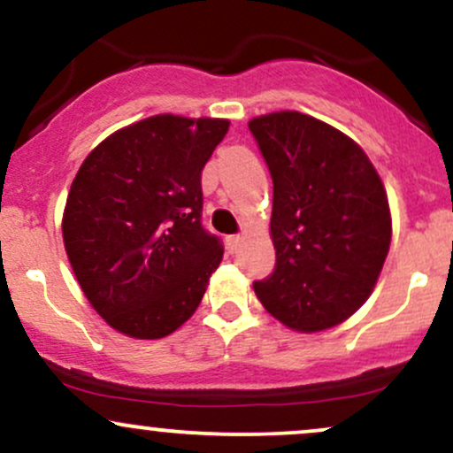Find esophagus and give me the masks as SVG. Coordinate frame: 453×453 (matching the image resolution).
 Instances as JSON below:
<instances>
[{
  "mask_svg": "<svg viewBox=\"0 0 453 453\" xmlns=\"http://www.w3.org/2000/svg\"><path fill=\"white\" fill-rule=\"evenodd\" d=\"M226 242H227V249H230V251L234 253L238 247H241L242 236H241V234H234V236H227V238H226Z\"/></svg>",
  "mask_w": 453,
  "mask_h": 453,
  "instance_id": "1",
  "label": "esophagus"
}]
</instances>
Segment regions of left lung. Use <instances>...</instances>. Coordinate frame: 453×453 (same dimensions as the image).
Masks as SVG:
<instances>
[{
  "label": "left lung",
  "instance_id": "obj_1",
  "mask_svg": "<svg viewBox=\"0 0 453 453\" xmlns=\"http://www.w3.org/2000/svg\"><path fill=\"white\" fill-rule=\"evenodd\" d=\"M273 176L277 264L253 289L270 315L298 332L341 324L366 303L392 241L388 196L349 136L309 114L249 121Z\"/></svg>",
  "mask_w": 453,
  "mask_h": 453
}]
</instances>
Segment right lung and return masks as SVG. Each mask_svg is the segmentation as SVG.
<instances>
[{"instance_id":"right-lung-1","label":"right lung","mask_w":453,"mask_h":453,"mask_svg":"<svg viewBox=\"0 0 453 453\" xmlns=\"http://www.w3.org/2000/svg\"><path fill=\"white\" fill-rule=\"evenodd\" d=\"M226 119L157 114L87 155L64 211L72 270L108 326L164 339L194 315L223 257L202 226V168Z\"/></svg>"}]
</instances>
